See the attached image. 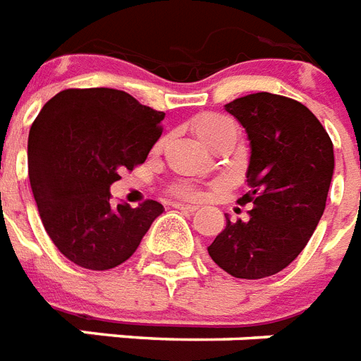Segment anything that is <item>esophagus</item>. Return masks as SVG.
Returning a JSON list of instances; mask_svg holds the SVG:
<instances>
[{"mask_svg":"<svg viewBox=\"0 0 361 361\" xmlns=\"http://www.w3.org/2000/svg\"><path fill=\"white\" fill-rule=\"evenodd\" d=\"M177 210H184V212H195L197 210V207L195 204H184V203H175L173 204Z\"/></svg>","mask_w":361,"mask_h":361,"instance_id":"esophagus-1","label":"esophagus"}]
</instances>
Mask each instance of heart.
<instances>
[{"instance_id": "obj_1", "label": "heart", "mask_w": 361, "mask_h": 361, "mask_svg": "<svg viewBox=\"0 0 361 361\" xmlns=\"http://www.w3.org/2000/svg\"><path fill=\"white\" fill-rule=\"evenodd\" d=\"M229 126H235L231 123V119L224 117V115H216V114H204L199 115L197 119L194 121V130L197 134V137L201 141H207L212 137L214 134L221 132L224 128H229ZM184 194H190V192H184Z\"/></svg>"}]
</instances>
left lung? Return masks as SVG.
I'll list each match as a JSON object with an SVG mask.
<instances>
[{"instance_id": "8db88e82", "label": "left lung", "mask_w": 361, "mask_h": 361, "mask_svg": "<svg viewBox=\"0 0 361 361\" xmlns=\"http://www.w3.org/2000/svg\"><path fill=\"white\" fill-rule=\"evenodd\" d=\"M246 128L252 154L246 171L252 203L246 221H231L209 246L227 274L261 279L289 267L310 242L326 207L334 145L315 115L287 97L255 93L226 104Z\"/></svg>"}]
</instances>
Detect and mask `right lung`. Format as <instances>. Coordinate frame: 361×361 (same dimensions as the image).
I'll return each instance as SVG.
<instances>
[{"mask_svg": "<svg viewBox=\"0 0 361 361\" xmlns=\"http://www.w3.org/2000/svg\"><path fill=\"white\" fill-rule=\"evenodd\" d=\"M166 114L108 87L65 89L31 125L27 167L46 233L68 261L115 268L137 250L164 212L158 201L111 204L119 171L147 160Z\"/></svg>", "mask_w": 361, "mask_h": 361, "instance_id": "obj_1", "label": "right lung"}]
</instances>
